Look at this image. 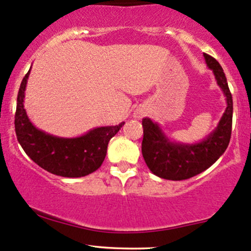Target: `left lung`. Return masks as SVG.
<instances>
[{"label": "left lung", "mask_w": 251, "mask_h": 251, "mask_svg": "<svg viewBox=\"0 0 251 251\" xmlns=\"http://www.w3.org/2000/svg\"><path fill=\"white\" fill-rule=\"evenodd\" d=\"M207 67L213 71L216 83L226 98L225 113L216 128L196 143L171 140L157 122L149 117L142 120L143 142L142 154L150 171L168 180H185L199 175L214 164L227 149L233 123V98L221 65L211 55L203 53Z\"/></svg>", "instance_id": "obj_1"}]
</instances>
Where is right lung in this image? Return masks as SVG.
I'll list each match as a JSON object with an SVG mask.
<instances>
[{
	"label": "right lung",
	"instance_id": "1",
	"mask_svg": "<svg viewBox=\"0 0 251 251\" xmlns=\"http://www.w3.org/2000/svg\"><path fill=\"white\" fill-rule=\"evenodd\" d=\"M30 71L31 67L22 80L17 95L15 131L18 143L37 165L52 175L79 178L97 171L106 158L110 138L119 132L125 122L93 128L76 137H60L40 130L33 126L24 108Z\"/></svg>",
	"mask_w": 251,
	"mask_h": 251
}]
</instances>
